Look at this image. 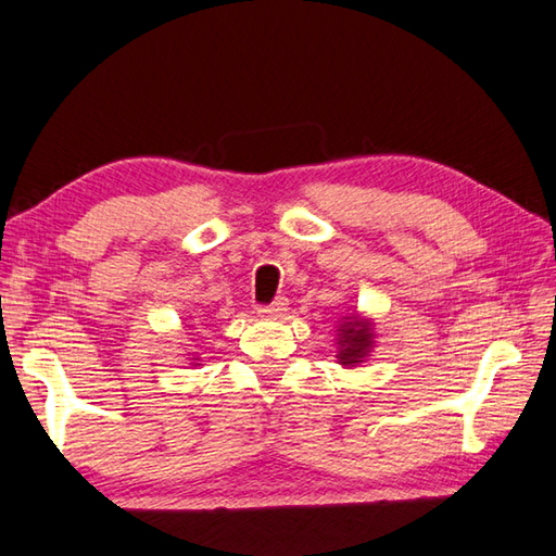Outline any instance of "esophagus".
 Segmentation results:
<instances>
[{"mask_svg": "<svg viewBox=\"0 0 556 556\" xmlns=\"http://www.w3.org/2000/svg\"><path fill=\"white\" fill-rule=\"evenodd\" d=\"M287 299H275L271 303H267V305H257V313L263 315V317H279L281 313L287 311Z\"/></svg>", "mask_w": 556, "mask_h": 556, "instance_id": "1", "label": "esophagus"}]
</instances>
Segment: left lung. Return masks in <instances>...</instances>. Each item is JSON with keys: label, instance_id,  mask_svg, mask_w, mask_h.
I'll return each instance as SVG.
<instances>
[{"label": "left lung", "instance_id": "left-lung-1", "mask_svg": "<svg viewBox=\"0 0 556 556\" xmlns=\"http://www.w3.org/2000/svg\"><path fill=\"white\" fill-rule=\"evenodd\" d=\"M339 363L341 365H356L361 363L372 346V332L370 323H363L358 317H346L344 325L339 327Z\"/></svg>", "mask_w": 556, "mask_h": 556}]
</instances>
